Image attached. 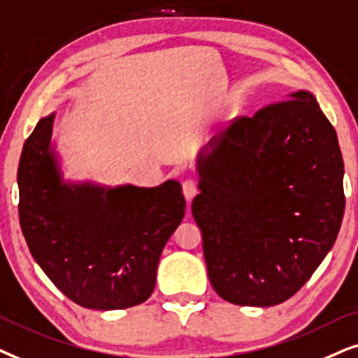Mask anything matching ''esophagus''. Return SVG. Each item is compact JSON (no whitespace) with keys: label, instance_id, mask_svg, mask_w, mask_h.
I'll use <instances>...</instances> for the list:
<instances>
[{"label":"esophagus","instance_id":"1","mask_svg":"<svg viewBox=\"0 0 358 358\" xmlns=\"http://www.w3.org/2000/svg\"><path fill=\"white\" fill-rule=\"evenodd\" d=\"M182 188H183L185 198H187V201L189 203L194 196H196V193H198V182H196V180H193V178H188V180H185V182H183Z\"/></svg>","mask_w":358,"mask_h":358}]
</instances>
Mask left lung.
I'll return each mask as SVG.
<instances>
[{"label":"left lung","mask_w":358,"mask_h":358,"mask_svg":"<svg viewBox=\"0 0 358 358\" xmlns=\"http://www.w3.org/2000/svg\"><path fill=\"white\" fill-rule=\"evenodd\" d=\"M289 96L234 119L198 155L192 213L209 282L239 306H275L299 292L344 216L336 129L311 93Z\"/></svg>","instance_id":"1"}]
</instances>
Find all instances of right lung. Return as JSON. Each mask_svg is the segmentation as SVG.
Wrapping results in <instances>:
<instances>
[{
    "instance_id": "obj_1",
    "label": "right lung",
    "mask_w": 358,
    "mask_h": 358,
    "mask_svg": "<svg viewBox=\"0 0 358 358\" xmlns=\"http://www.w3.org/2000/svg\"><path fill=\"white\" fill-rule=\"evenodd\" d=\"M55 114L24 142L17 169L19 222L52 283L83 308L126 309L154 292L166 241L187 201L175 180L155 188L64 183L50 147Z\"/></svg>"
}]
</instances>
